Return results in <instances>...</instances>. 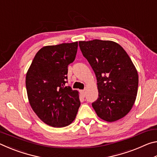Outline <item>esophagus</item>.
<instances>
[{
	"label": "esophagus",
	"mask_w": 157,
	"mask_h": 157,
	"mask_svg": "<svg viewBox=\"0 0 157 157\" xmlns=\"http://www.w3.org/2000/svg\"><path fill=\"white\" fill-rule=\"evenodd\" d=\"M81 94L82 95V96H85V95H86V91H85V90H82Z\"/></svg>",
	"instance_id": "34e87169"
}]
</instances>
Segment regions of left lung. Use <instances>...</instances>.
Masks as SVG:
<instances>
[{
  "instance_id": "obj_1",
  "label": "left lung",
  "mask_w": 157,
  "mask_h": 157,
  "mask_svg": "<svg viewBox=\"0 0 157 157\" xmlns=\"http://www.w3.org/2000/svg\"><path fill=\"white\" fill-rule=\"evenodd\" d=\"M79 46L96 76L98 98L92 107L97 115L108 122L122 118L134 105L139 85L137 71L129 55L111 41H79Z\"/></svg>"
}]
</instances>
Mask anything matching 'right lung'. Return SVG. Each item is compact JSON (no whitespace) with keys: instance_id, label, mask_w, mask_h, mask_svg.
I'll return each mask as SVG.
<instances>
[{"instance_id":"obj_1","label":"right lung","mask_w":157,"mask_h":157,"mask_svg":"<svg viewBox=\"0 0 157 157\" xmlns=\"http://www.w3.org/2000/svg\"><path fill=\"white\" fill-rule=\"evenodd\" d=\"M78 42L48 46L39 50L26 75L29 102L41 120L54 127L75 120L80 101L67 83L68 66L74 62Z\"/></svg>"}]
</instances>
